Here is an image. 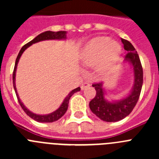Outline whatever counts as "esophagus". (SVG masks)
<instances>
[{"label": "esophagus", "instance_id": "1", "mask_svg": "<svg viewBox=\"0 0 159 159\" xmlns=\"http://www.w3.org/2000/svg\"><path fill=\"white\" fill-rule=\"evenodd\" d=\"M91 85V84H90L89 82H84V84H82V85H81V89L82 90H84L86 88H88V87Z\"/></svg>", "mask_w": 159, "mask_h": 159}]
</instances>
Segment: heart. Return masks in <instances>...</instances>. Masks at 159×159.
I'll return each instance as SVG.
<instances>
[{
  "label": "heart",
  "instance_id": "obj_1",
  "mask_svg": "<svg viewBox=\"0 0 159 159\" xmlns=\"http://www.w3.org/2000/svg\"><path fill=\"white\" fill-rule=\"evenodd\" d=\"M121 48L109 37L100 36L92 40L84 48L81 56L85 66H95L99 64L102 71L109 70L119 57Z\"/></svg>",
  "mask_w": 159,
  "mask_h": 159
}]
</instances>
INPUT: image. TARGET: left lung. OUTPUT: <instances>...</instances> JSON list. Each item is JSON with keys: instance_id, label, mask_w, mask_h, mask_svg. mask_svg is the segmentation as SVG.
Returning a JSON list of instances; mask_svg holds the SVG:
<instances>
[{"instance_id": "8db88e82", "label": "left lung", "mask_w": 159, "mask_h": 159, "mask_svg": "<svg viewBox=\"0 0 159 159\" xmlns=\"http://www.w3.org/2000/svg\"><path fill=\"white\" fill-rule=\"evenodd\" d=\"M123 48L127 52L125 60H129L133 66L134 73V88L131 93L126 99L119 102H108L104 99V93L102 83H94L96 91L95 96L89 102L90 109L97 117L106 122H117L124 119L130 114L139 99L143 83V71L139 57L135 48L127 40L121 38Z\"/></svg>"}]
</instances>
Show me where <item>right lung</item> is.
Wrapping results in <instances>:
<instances>
[{
	"mask_svg": "<svg viewBox=\"0 0 159 159\" xmlns=\"http://www.w3.org/2000/svg\"><path fill=\"white\" fill-rule=\"evenodd\" d=\"M66 37V32L65 31H59V32H52V31H47V32H44L41 34L38 35L36 38H34L33 40H31L30 42L27 43L26 44L22 47V48L20 49L19 54H18L17 57H16V63H15V66H14L13 72H12V82H13V88L15 90V92L16 94V97H17L18 102H19L20 105L22 107V109L24 110V111L27 114V116H29V117L32 118V119L36 120V122H39V123H52V122L57 121L58 119H60V118L64 116L65 112L67 110V107H68V102H69V99L71 97V95L74 93L77 92H80V88H75V89L72 90L68 95L64 99V102L61 104V106L60 107L59 109H57L56 111L52 112V113L47 115V116H39V115H36V114L32 113L31 111H29L27 108L25 107L23 105L20 100L19 99V96H18L17 93H16V85H15V75H16V66H17L18 61H19V59L20 57V56L22 55V53L24 52L25 49L27 48L28 47H29L30 45H32V43H37L39 41H41V40H56V39H64Z\"/></svg>",
	"mask_w": 159,
	"mask_h": 159,
	"instance_id": "1",
	"label": "right lung"
}]
</instances>
